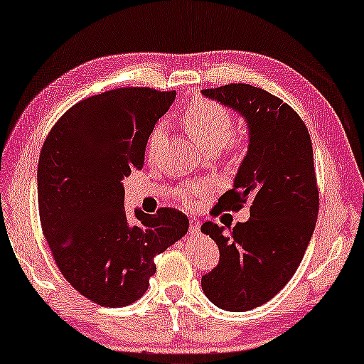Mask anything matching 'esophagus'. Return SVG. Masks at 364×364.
Returning a JSON list of instances; mask_svg holds the SVG:
<instances>
[{
	"label": "esophagus",
	"mask_w": 364,
	"mask_h": 364,
	"mask_svg": "<svg viewBox=\"0 0 364 364\" xmlns=\"http://www.w3.org/2000/svg\"><path fill=\"white\" fill-rule=\"evenodd\" d=\"M200 230H201V222L198 220V218H190V235L191 236L200 235Z\"/></svg>",
	"instance_id": "esophagus-1"
}]
</instances>
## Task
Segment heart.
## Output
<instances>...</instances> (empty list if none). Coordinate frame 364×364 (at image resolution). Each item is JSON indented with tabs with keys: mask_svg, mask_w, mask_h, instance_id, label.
I'll return each instance as SVG.
<instances>
[{
	"mask_svg": "<svg viewBox=\"0 0 364 364\" xmlns=\"http://www.w3.org/2000/svg\"><path fill=\"white\" fill-rule=\"evenodd\" d=\"M182 122L191 138L208 152L222 149L232 133V119L228 109L210 100L201 98L190 102L182 115ZM160 134L161 127H156L150 136V146H154ZM201 191H204L203 185H195L185 191V196L201 193Z\"/></svg>",
	"mask_w": 364,
	"mask_h": 364,
	"instance_id": "obj_1",
	"label": "heart"
}]
</instances>
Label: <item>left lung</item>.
I'll list each match as a JSON object with an SVG mask.
<instances>
[{
    "label": "left lung",
    "mask_w": 364,
    "mask_h": 364,
    "mask_svg": "<svg viewBox=\"0 0 364 364\" xmlns=\"http://www.w3.org/2000/svg\"><path fill=\"white\" fill-rule=\"evenodd\" d=\"M245 120L249 147L220 210L250 203L244 223L205 222L204 235L220 250L217 267L201 279L205 296L220 309L244 312L267 303L296 272L318 214L314 152L299 115L280 98L249 84L201 90Z\"/></svg>",
    "instance_id": "1"
}]
</instances>
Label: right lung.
<instances>
[{
	"instance_id": "obj_1",
	"label": "right lung",
	"mask_w": 364,
	"mask_h": 364,
	"mask_svg": "<svg viewBox=\"0 0 364 364\" xmlns=\"http://www.w3.org/2000/svg\"><path fill=\"white\" fill-rule=\"evenodd\" d=\"M176 92L128 87L79 101L44 141L38 204L60 272L105 307L128 306L149 287L154 258L187 235L188 218L161 208L125 212L123 179L142 169L149 136Z\"/></svg>"
}]
</instances>
